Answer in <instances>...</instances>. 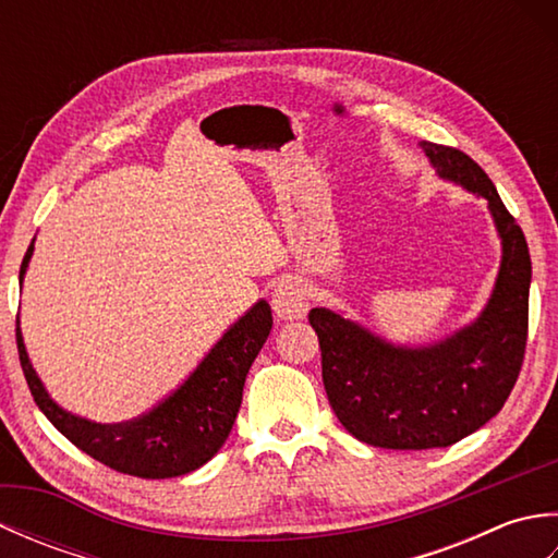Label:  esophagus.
<instances>
[{
	"instance_id": "34e87169",
	"label": "esophagus",
	"mask_w": 558,
	"mask_h": 558,
	"mask_svg": "<svg viewBox=\"0 0 558 558\" xmlns=\"http://www.w3.org/2000/svg\"><path fill=\"white\" fill-rule=\"evenodd\" d=\"M270 306L278 322H300L310 312V298L306 288L298 278L280 280L270 294Z\"/></svg>"
}]
</instances>
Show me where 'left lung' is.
I'll use <instances>...</instances> for the list:
<instances>
[{
  "label": "left lung",
  "mask_w": 558,
  "mask_h": 558,
  "mask_svg": "<svg viewBox=\"0 0 558 558\" xmlns=\"http://www.w3.org/2000/svg\"><path fill=\"white\" fill-rule=\"evenodd\" d=\"M436 174L487 201L501 240L489 302L470 326L432 345H393L326 306L310 312L322 348L328 402L360 441L446 448L477 432L511 396L527 342L532 264L525 234L494 182L458 148L420 141Z\"/></svg>",
  "instance_id": "8db88e82"
}]
</instances>
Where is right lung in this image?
Here are the masks:
<instances>
[{"label":"right lung","mask_w":558,"mask_h":558,"mask_svg":"<svg viewBox=\"0 0 558 558\" xmlns=\"http://www.w3.org/2000/svg\"><path fill=\"white\" fill-rule=\"evenodd\" d=\"M33 244L35 240L23 256L19 286H23L31 264ZM270 328V306L258 300L240 322L225 330L182 386L146 414L120 424L90 422L57 405L28 360L21 322H16V345L35 405L71 444L124 475L168 480L206 465L222 448L242 405L248 366L264 348Z\"/></svg>","instance_id":"add662e5"}]
</instances>
